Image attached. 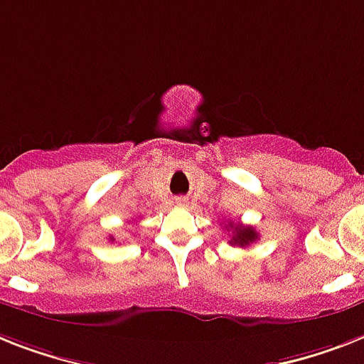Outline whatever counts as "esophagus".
<instances>
[{
  "mask_svg": "<svg viewBox=\"0 0 364 364\" xmlns=\"http://www.w3.org/2000/svg\"><path fill=\"white\" fill-rule=\"evenodd\" d=\"M177 202H179V203H183V202H185V198H177Z\"/></svg>",
  "mask_w": 364,
  "mask_h": 364,
  "instance_id": "1",
  "label": "esophagus"
}]
</instances>
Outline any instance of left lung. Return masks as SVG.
I'll list each match as a JSON object with an SVG mask.
<instances>
[{
    "mask_svg": "<svg viewBox=\"0 0 364 364\" xmlns=\"http://www.w3.org/2000/svg\"><path fill=\"white\" fill-rule=\"evenodd\" d=\"M228 230H232V239H230V245L233 247H250L254 241H258V232L252 228V226H243V224H235L232 220H228Z\"/></svg>",
    "mask_w": 364,
    "mask_h": 364,
    "instance_id": "8db88e82",
    "label": "left lung"
}]
</instances>
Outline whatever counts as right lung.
<instances>
[{"mask_svg":"<svg viewBox=\"0 0 364 364\" xmlns=\"http://www.w3.org/2000/svg\"><path fill=\"white\" fill-rule=\"evenodd\" d=\"M110 241H114V237H110Z\"/></svg>","mask_w":364,"mask_h":364,"instance_id":"right-lung-1","label":"right lung"}]
</instances>
